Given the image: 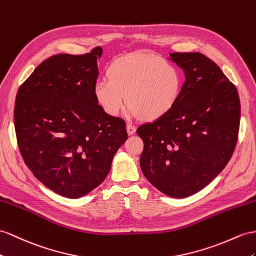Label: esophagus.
<instances>
[{
	"instance_id": "1",
	"label": "esophagus",
	"mask_w": 256,
	"mask_h": 256,
	"mask_svg": "<svg viewBox=\"0 0 256 256\" xmlns=\"http://www.w3.org/2000/svg\"><path fill=\"white\" fill-rule=\"evenodd\" d=\"M126 130H128V135H133L135 133L136 128L134 126H132V124H128V126H126Z\"/></svg>"
}]
</instances>
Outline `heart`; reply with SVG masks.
<instances>
[{"label": "heart", "mask_w": 256, "mask_h": 256, "mask_svg": "<svg viewBox=\"0 0 256 256\" xmlns=\"http://www.w3.org/2000/svg\"><path fill=\"white\" fill-rule=\"evenodd\" d=\"M107 78L94 85V97L104 112L119 116L128 102L130 116L145 121L166 116L178 102L182 86L178 69L152 55L118 58L108 67Z\"/></svg>", "instance_id": "obj_1"}]
</instances>
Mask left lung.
I'll return each instance as SVG.
<instances>
[{
    "instance_id": "obj_1",
    "label": "left lung",
    "mask_w": 256,
    "mask_h": 256,
    "mask_svg": "<svg viewBox=\"0 0 256 256\" xmlns=\"http://www.w3.org/2000/svg\"><path fill=\"white\" fill-rule=\"evenodd\" d=\"M168 60L184 71L185 83L166 116L137 128L144 142L140 168L161 192L186 198L208 186L232 158L240 100L234 85L204 55L172 53Z\"/></svg>"
}]
</instances>
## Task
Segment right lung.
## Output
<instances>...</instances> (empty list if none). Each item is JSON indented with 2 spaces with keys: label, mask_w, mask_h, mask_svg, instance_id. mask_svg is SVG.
<instances>
[{
  "label": "right lung",
  "mask_w": 256,
  "mask_h": 256,
  "mask_svg": "<svg viewBox=\"0 0 256 256\" xmlns=\"http://www.w3.org/2000/svg\"><path fill=\"white\" fill-rule=\"evenodd\" d=\"M102 54L96 48L84 55L52 56L16 96L22 159L44 186L66 198L78 199L100 186L128 140L126 122L104 114L94 97Z\"/></svg>",
  "instance_id": "obj_1"
}]
</instances>
